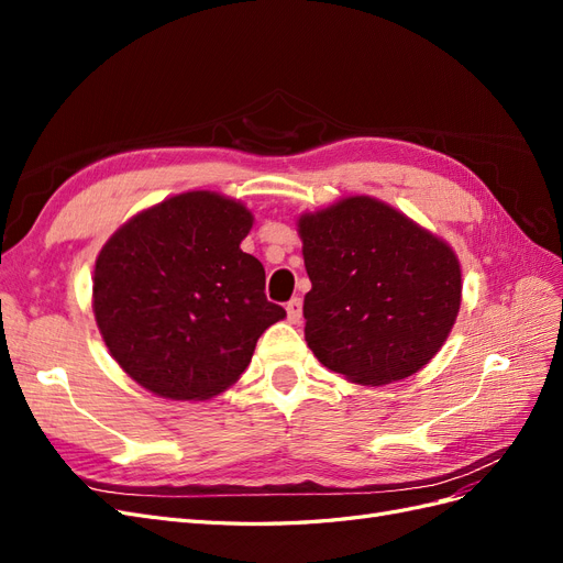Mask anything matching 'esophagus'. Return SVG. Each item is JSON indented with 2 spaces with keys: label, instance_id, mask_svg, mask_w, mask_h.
Segmentation results:
<instances>
[{
  "label": "esophagus",
  "instance_id": "obj_1",
  "mask_svg": "<svg viewBox=\"0 0 563 563\" xmlns=\"http://www.w3.org/2000/svg\"><path fill=\"white\" fill-rule=\"evenodd\" d=\"M286 314H288V321H300L302 317V300L300 298H291L286 302Z\"/></svg>",
  "mask_w": 563,
  "mask_h": 563
}]
</instances>
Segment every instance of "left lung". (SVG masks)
<instances>
[{
    "instance_id": "1",
    "label": "left lung",
    "mask_w": 563,
    "mask_h": 563,
    "mask_svg": "<svg viewBox=\"0 0 563 563\" xmlns=\"http://www.w3.org/2000/svg\"><path fill=\"white\" fill-rule=\"evenodd\" d=\"M312 282L305 340L352 383L413 376L444 345L460 310L453 251L371 197H350L298 220Z\"/></svg>"
}]
</instances>
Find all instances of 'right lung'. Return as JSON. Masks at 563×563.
<instances>
[{"label":"right lung","mask_w":563,"mask_h":563,"mask_svg":"<svg viewBox=\"0 0 563 563\" xmlns=\"http://www.w3.org/2000/svg\"><path fill=\"white\" fill-rule=\"evenodd\" d=\"M253 216L213 192L166 199L119 228L93 272V312L110 354L166 399L201 401L242 376L286 310L240 249Z\"/></svg>","instance_id":"right-lung-1"}]
</instances>
